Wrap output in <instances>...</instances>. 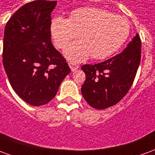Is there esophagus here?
<instances>
[{"instance_id": "obj_1", "label": "esophagus", "mask_w": 155, "mask_h": 155, "mask_svg": "<svg viewBox=\"0 0 155 155\" xmlns=\"http://www.w3.org/2000/svg\"><path fill=\"white\" fill-rule=\"evenodd\" d=\"M69 66H70L72 71H75L79 68V65L77 64H75V63H73V62H70L69 63Z\"/></svg>"}]
</instances>
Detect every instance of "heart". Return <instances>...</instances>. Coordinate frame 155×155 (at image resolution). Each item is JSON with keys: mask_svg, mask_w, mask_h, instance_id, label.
Segmentation results:
<instances>
[{"mask_svg": "<svg viewBox=\"0 0 155 155\" xmlns=\"http://www.w3.org/2000/svg\"><path fill=\"white\" fill-rule=\"evenodd\" d=\"M55 45L63 49L78 36L81 41L68 45L65 56L73 61H82L92 55L102 60L116 52L130 34V24L120 15L96 7H84L71 12L70 18L54 17L51 25Z\"/></svg>", "mask_w": 155, "mask_h": 155, "instance_id": "heart-1", "label": "heart"}]
</instances>
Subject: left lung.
I'll list each match as a JSON object with an SVG mask.
<instances>
[{"mask_svg": "<svg viewBox=\"0 0 155 155\" xmlns=\"http://www.w3.org/2000/svg\"><path fill=\"white\" fill-rule=\"evenodd\" d=\"M141 59V41L136 34L121 53L81 69L85 81L81 87L84 100L91 107L104 110L120 102L133 84Z\"/></svg>", "mask_w": 155, "mask_h": 155, "instance_id": "left-lung-1", "label": "left lung"}]
</instances>
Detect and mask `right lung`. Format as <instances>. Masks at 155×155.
<instances>
[{
  "label": "right lung",
  "instance_id": "1",
  "mask_svg": "<svg viewBox=\"0 0 155 155\" xmlns=\"http://www.w3.org/2000/svg\"><path fill=\"white\" fill-rule=\"evenodd\" d=\"M57 2L34 1L17 10L5 27L3 65L16 94L40 106L55 96L71 72L64 58L51 43V12Z\"/></svg>",
  "mask_w": 155,
  "mask_h": 155
}]
</instances>
